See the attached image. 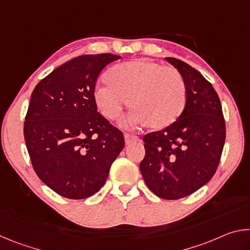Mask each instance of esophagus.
Here are the masks:
<instances>
[{
    "label": "esophagus",
    "mask_w": 250,
    "mask_h": 250,
    "mask_svg": "<svg viewBox=\"0 0 250 250\" xmlns=\"http://www.w3.org/2000/svg\"><path fill=\"white\" fill-rule=\"evenodd\" d=\"M138 140H139V138L134 137V135H132V134H129V133L125 134V141L126 146H129V145H131V143H133Z\"/></svg>",
    "instance_id": "1"
}]
</instances>
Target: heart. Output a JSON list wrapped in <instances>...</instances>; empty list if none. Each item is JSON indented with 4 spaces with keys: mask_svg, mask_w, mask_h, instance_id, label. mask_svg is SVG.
Listing matches in <instances>:
<instances>
[{
    "mask_svg": "<svg viewBox=\"0 0 250 250\" xmlns=\"http://www.w3.org/2000/svg\"><path fill=\"white\" fill-rule=\"evenodd\" d=\"M107 86L97 87L94 100L104 118L115 120L128 99L130 124L153 130L166 129L181 117L186 104V87L181 74L149 59L118 64L104 74Z\"/></svg>",
    "mask_w": 250,
    "mask_h": 250,
    "instance_id": "1",
    "label": "heart"
}]
</instances>
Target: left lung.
<instances>
[{
	"instance_id": "1",
	"label": "left lung",
	"mask_w": 250,
	"mask_h": 250,
	"mask_svg": "<svg viewBox=\"0 0 250 250\" xmlns=\"http://www.w3.org/2000/svg\"><path fill=\"white\" fill-rule=\"evenodd\" d=\"M166 59L184 80L186 104L174 124L143 137L146 156L140 171L155 195L179 200L196 192L215 174L226 128L221 100L211 83L180 59Z\"/></svg>"
}]
</instances>
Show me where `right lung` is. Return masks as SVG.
I'll return each mask as SVG.
<instances>
[{
	"label": "right lung",
	"mask_w": 250,
	"mask_h": 250,
	"mask_svg": "<svg viewBox=\"0 0 250 250\" xmlns=\"http://www.w3.org/2000/svg\"><path fill=\"white\" fill-rule=\"evenodd\" d=\"M112 54L83 55L36 84L24 122V138L36 174L59 195L83 200L107 180L125 146L119 129L97 111L94 91Z\"/></svg>",
	"instance_id": "1"
}]
</instances>
